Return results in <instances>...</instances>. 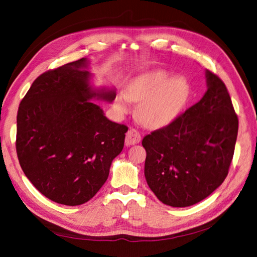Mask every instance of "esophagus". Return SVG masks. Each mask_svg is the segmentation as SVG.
I'll list each match as a JSON object with an SVG mask.
<instances>
[{"label":"esophagus","instance_id":"esophagus-1","mask_svg":"<svg viewBox=\"0 0 257 257\" xmlns=\"http://www.w3.org/2000/svg\"><path fill=\"white\" fill-rule=\"evenodd\" d=\"M141 140V136L139 132H137L136 129H129L128 133L125 134V146H133L140 143Z\"/></svg>","mask_w":257,"mask_h":257}]
</instances>
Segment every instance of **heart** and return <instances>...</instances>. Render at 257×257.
<instances>
[{"label": "heart", "mask_w": 257, "mask_h": 257, "mask_svg": "<svg viewBox=\"0 0 257 257\" xmlns=\"http://www.w3.org/2000/svg\"><path fill=\"white\" fill-rule=\"evenodd\" d=\"M190 88L182 77L171 78L166 70H149L129 81L127 91L114 98L119 114L132 110L133 101L139 102L137 116L147 127L159 128L173 121L189 97Z\"/></svg>", "instance_id": "heart-1"}]
</instances>
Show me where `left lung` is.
Returning <instances> with one entry per match:
<instances>
[{"mask_svg":"<svg viewBox=\"0 0 257 257\" xmlns=\"http://www.w3.org/2000/svg\"><path fill=\"white\" fill-rule=\"evenodd\" d=\"M207 90L167 127L147 135L145 177L162 203L193 205L224 181L233 159L238 119L224 83L205 70Z\"/></svg>","mask_w":257,"mask_h":257,"instance_id":"1","label":"left lung"}]
</instances>
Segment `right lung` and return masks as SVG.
<instances>
[{
    "mask_svg": "<svg viewBox=\"0 0 257 257\" xmlns=\"http://www.w3.org/2000/svg\"><path fill=\"white\" fill-rule=\"evenodd\" d=\"M88 66L87 58H80L38 76L16 119L22 170L43 195L69 206L99 191L128 130L90 101L111 102L116 90L92 87Z\"/></svg>",
    "mask_w": 257,
    "mask_h": 257,
    "instance_id": "right-lung-1",
    "label": "right lung"
}]
</instances>
